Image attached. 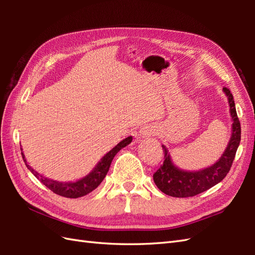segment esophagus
I'll use <instances>...</instances> for the list:
<instances>
[{
  "label": "esophagus",
  "mask_w": 255,
  "mask_h": 255,
  "mask_svg": "<svg viewBox=\"0 0 255 255\" xmlns=\"http://www.w3.org/2000/svg\"><path fill=\"white\" fill-rule=\"evenodd\" d=\"M153 133H154V129L152 127H143L141 128V130H140V134H141L143 138L152 136Z\"/></svg>",
  "instance_id": "obj_1"
}]
</instances>
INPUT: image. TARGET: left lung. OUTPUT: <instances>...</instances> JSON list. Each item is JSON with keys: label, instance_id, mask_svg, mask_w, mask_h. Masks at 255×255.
Returning a JSON list of instances; mask_svg holds the SVG:
<instances>
[{"label": "left lung", "instance_id": "left-lung-1", "mask_svg": "<svg viewBox=\"0 0 255 255\" xmlns=\"http://www.w3.org/2000/svg\"><path fill=\"white\" fill-rule=\"evenodd\" d=\"M228 96L230 115L232 119V133L221 158L209 167L200 171H184L173 164L169 151L162 144L164 161L153 174V181L161 192L172 197H191L215 186L225 178L235 160L237 149L241 140V126L237 115L236 104L229 89H223Z\"/></svg>", "mask_w": 255, "mask_h": 255}]
</instances>
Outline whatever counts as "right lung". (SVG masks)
Masks as SVG:
<instances>
[{
    "mask_svg": "<svg viewBox=\"0 0 255 255\" xmlns=\"http://www.w3.org/2000/svg\"><path fill=\"white\" fill-rule=\"evenodd\" d=\"M132 141V137H127L126 139H124L123 141L119 142L117 145H115L110 152L106 153L104 156H103L102 160L97 163V165L94 167L93 171H92L90 174L84 176L81 180L77 182H68V183H62V182H57L53 180H49V178L44 177L40 175L39 173L36 172L34 169H31V166L28 165V163L26 162L25 155L21 152V156H23V160L25 162L26 166L28 167V170L34 174L38 180H39L45 186L52 191L57 195H60V196L67 197V198H78V197H82L91 193L92 191L100 185L102 181L104 180V177L106 176L108 170H110V166L112 161L114 159V156L117 154L119 150H122L123 148L126 147L129 143Z\"/></svg>",
    "mask_w": 255,
    "mask_h": 255,
    "instance_id": "1",
    "label": "right lung"
}]
</instances>
